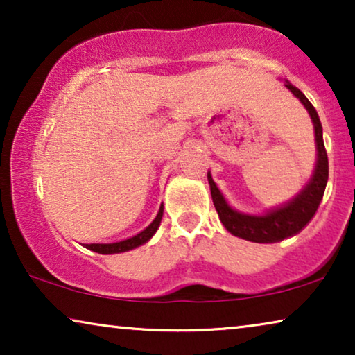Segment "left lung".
Returning <instances> with one entry per match:
<instances>
[{
	"label": "left lung",
	"instance_id": "8db88e82",
	"mask_svg": "<svg viewBox=\"0 0 355 355\" xmlns=\"http://www.w3.org/2000/svg\"><path fill=\"white\" fill-rule=\"evenodd\" d=\"M286 87L293 92L295 98H299L304 108L309 111L310 119L313 123L315 130V147H317V162L312 176L309 182L300 189L297 196L291 198L289 202L283 205L270 208L260 215H250V213L237 211L232 208L223 196L216 182L213 181L211 173H207L208 184H210L213 205H215L218 216L232 236L241 237V239L259 242V244H271V242H279L286 237L297 234L300 230H304L312 220L315 211L322 202L324 187L328 182V157L323 144V128L320 123L317 110L307 100L302 92L297 87H294L289 80H286Z\"/></svg>",
	"mask_w": 355,
	"mask_h": 355
}]
</instances>
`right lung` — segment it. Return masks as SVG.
Instances as JSON below:
<instances>
[{
    "label": "right lung",
    "instance_id": "obj_1",
    "mask_svg": "<svg viewBox=\"0 0 355 355\" xmlns=\"http://www.w3.org/2000/svg\"><path fill=\"white\" fill-rule=\"evenodd\" d=\"M162 218H163V203L162 207H159L158 210V215L155 216V220L150 223V225L145 227L144 231H140L139 234H135L132 237H129V239H124V241H118V242H110V244H84L85 249H90L94 252H98V254H103V255H111V254H121V252H128V250H132L135 247L145 244V242L150 241L153 237L155 232L159 227V223H162Z\"/></svg>",
    "mask_w": 355,
    "mask_h": 355
}]
</instances>
